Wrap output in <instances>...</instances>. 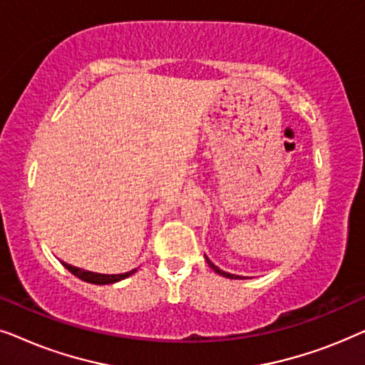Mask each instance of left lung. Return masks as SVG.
Segmentation results:
<instances>
[{
    "mask_svg": "<svg viewBox=\"0 0 365 365\" xmlns=\"http://www.w3.org/2000/svg\"><path fill=\"white\" fill-rule=\"evenodd\" d=\"M206 261H207L209 266H211V267L214 269V271H216L217 274H221V276H224V277H229V279H237V277H239V276H234V274H229V272H224V271H221V269H219V267L216 266V264H212L211 261H209L207 257H206Z\"/></svg>",
    "mask_w": 365,
    "mask_h": 365,
    "instance_id": "left-lung-1",
    "label": "left lung"
}]
</instances>
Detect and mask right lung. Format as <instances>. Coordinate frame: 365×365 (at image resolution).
<instances>
[{
  "instance_id": "add662e5",
  "label": "right lung",
  "mask_w": 365,
  "mask_h": 365,
  "mask_svg": "<svg viewBox=\"0 0 365 365\" xmlns=\"http://www.w3.org/2000/svg\"><path fill=\"white\" fill-rule=\"evenodd\" d=\"M63 266L66 267L69 272L74 274L76 277L83 279V281H86V282H91V284H113V282L121 281V279L129 277L131 274L138 271V269H133V271L124 272V274H98V272H89V271H84V269L74 267V266H71V264H66V262H63Z\"/></svg>"
}]
</instances>
